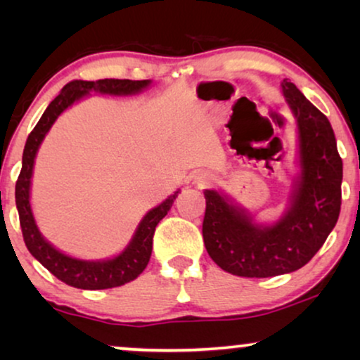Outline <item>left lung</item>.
I'll list each match as a JSON object with an SVG mask.
<instances>
[{"label":"left lung","instance_id":"1","mask_svg":"<svg viewBox=\"0 0 360 360\" xmlns=\"http://www.w3.org/2000/svg\"><path fill=\"white\" fill-rule=\"evenodd\" d=\"M282 88L298 121L302 164L288 213L260 228L218 191H205L206 250L221 269L239 277L265 278L302 269L321 249L341 211L342 160L329 120L287 78Z\"/></svg>","mask_w":360,"mask_h":360}]
</instances>
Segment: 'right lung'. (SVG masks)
<instances>
[{"label":"right lung","mask_w":360,"mask_h":360,"mask_svg":"<svg viewBox=\"0 0 360 360\" xmlns=\"http://www.w3.org/2000/svg\"><path fill=\"white\" fill-rule=\"evenodd\" d=\"M149 80H117V78H105V80L96 82H85V80H72L62 88L60 95L56 96L36 127L29 134L26 146L22 152V169L16 181V206L19 213V223H21V231L24 243L34 257L41 262L52 275H56L63 283L70 287L82 288V290H105L121 287L131 280L139 277L144 272V269L149 264L152 254V239L157 224L160 219L169 213V210L174 205V201L179 195H172L164 203L150 210L141 221L134 238L131 244L127 245L124 252L117 255L115 259L103 260V262H88V260H80L68 257L62 254L60 250L52 248L46 239L39 233L36 221H34L31 203H29V188H31V176L34 159H36L37 149L41 146L44 136L51 129L53 121L60 115L63 110H67L73 101L80 100L82 96L88 95L90 90H96L108 95H131L142 90L149 85Z\"/></svg>","instance_id":"right-lung-1"}]
</instances>
